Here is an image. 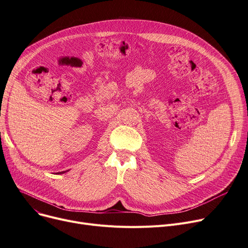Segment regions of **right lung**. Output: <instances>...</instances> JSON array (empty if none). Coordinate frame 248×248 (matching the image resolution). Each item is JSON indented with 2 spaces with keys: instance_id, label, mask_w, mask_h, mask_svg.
I'll return each mask as SVG.
<instances>
[{
  "instance_id": "right-lung-1",
  "label": "right lung",
  "mask_w": 248,
  "mask_h": 248,
  "mask_svg": "<svg viewBox=\"0 0 248 248\" xmlns=\"http://www.w3.org/2000/svg\"><path fill=\"white\" fill-rule=\"evenodd\" d=\"M60 173H64V172H60Z\"/></svg>"
}]
</instances>
